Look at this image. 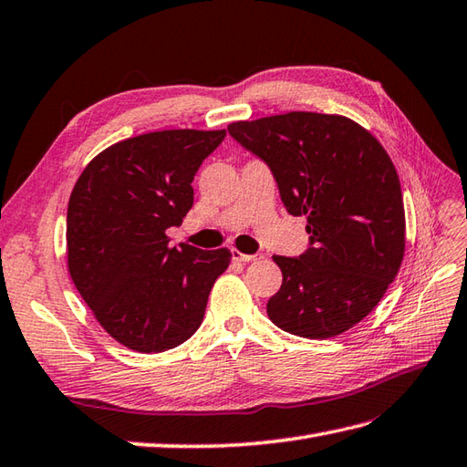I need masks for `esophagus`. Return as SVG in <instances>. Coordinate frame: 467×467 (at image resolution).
<instances>
[{
	"label": "esophagus",
	"mask_w": 467,
	"mask_h": 467,
	"mask_svg": "<svg viewBox=\"0 0 467 467\" xmlns=\"http://www.w3.org/2000/svg\"><path fill=\"white\" fill-rule=\"evenodd\" d=\"M263 258V254H244L241 251H236V248H233V260H236V263H254V260H260Z\"/></svg>",
	"instance_id": "1"
}]
</instances>
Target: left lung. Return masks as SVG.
<instances>
[{
	"label": "left lung",
	"instance_id": "obj_1",
	"mask_svg": "<svg viewBox=\"0 0 467 467\" xmlns=\"http://www.w3.org/2000/svg\"><path fill=\"white\" fill-rule=\"evenodd\" d=\"M229 135L266 162L286 211L308 223L305 253L273 256L283 286L268 300V318L312 340L352 328L382 300L404 258L394 162L342 115L292 111L231 123Z\"/></svg>",
	"mask_w": 467,
	"mask_h": 467
}]
</instances>
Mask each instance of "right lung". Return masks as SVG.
<instances>
[{
	"instance_id": "obj_1",
	"label": "right lung",
	"mask_w": 467,
	"mask_h": 467,
	"mask_svg": "<svg viewBox=\"0 0 467 467\" xmlns=\"http://www.w3.org/2000/svg\"><path fill=\"white\" fill-rule=\"evenodd\" d=\"M226 131L145 133L85 167L67 207L75 288L117 342L165 352L199 330L231 251L171 246L165 234L192 207L191 182Z\"/></svg>"
}]
</instances>
